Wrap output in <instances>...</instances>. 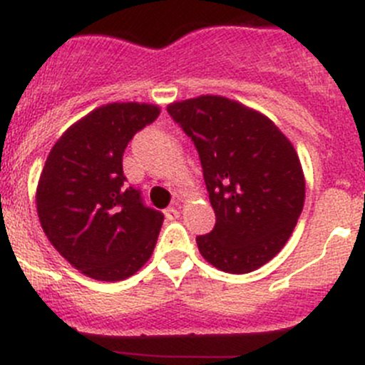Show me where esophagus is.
<instances>
[{
    "mask_svg": "<svg viewBox=\"0 0 365 365\" xmlns=\"http://www.w3.org/2000/svg\"><path fill=\"white\" fill-rule=\"evenodd\" d=\"M165 217H168L169 221H175V219H178V217H180V212H178V208H175V207H169L168 210H165Z\"/></svg>",
    "mask_w": 365,
    "mask_h": 365,
    "instance_id": "esophagus-1",
    "label": "esophagus"
}]
</instances>
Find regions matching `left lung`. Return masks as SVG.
<instances>
[{"mask_svg": "<svg viewBox=\"0 0 365 365\" xmlns=\"http://www.w3.org/2000/svg\"><path fill=\"white\" fill-rule=\"evenodd\" d=\"M200 155L215 226L196 237L214 267L244 274L291 237L305 203L298 153L278 126L237 101L200 96L168 107Z\"/></svg>", "mask_w": 365, "mask_h": 365, "instance_id": "1", "label": "left lung"}]
</instances>
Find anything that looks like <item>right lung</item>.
Instances as JSON below:
<instances>
[{"label":"right lung","instance_id":"right-lung-1","mask_svg":"<svg viewBox=\"0 0 365 365\" xmlns=\"http://www.w3.org/2000/svg\"><path fill=\"white\" fill-rule=\"evenodd\" d=\"M160 108L108 103L66 130L51 148L37 187V214L55 250L101 282L132 277L150 260L164 214L126 185L123 153Z\"/></svg>","mask_w":365,"mask_h":365}]
</instances>
